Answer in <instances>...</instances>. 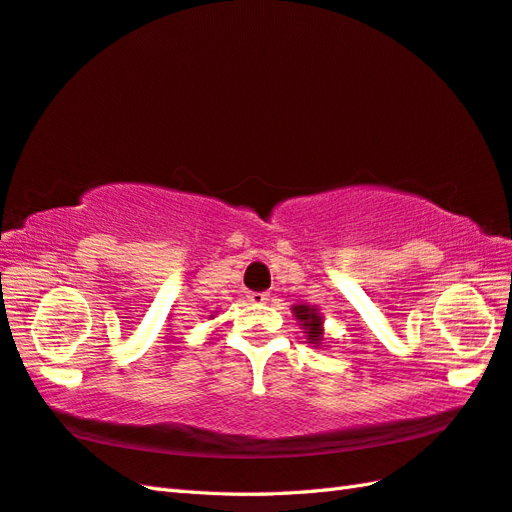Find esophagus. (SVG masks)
Returning <instances> with one entry per match:
<instances>
[{
    "instance_id": "34e87169",
    "label": "esophagus",
    "mask_w": 512,
    "mask_h": 512,
    "mask_svg": "<svg viewBox=\"0 0 512 512\" xmlns=\"http://www.w3.org/2000/svg\"><path fill=\"white\" fill-rule=\"evenodd\" d=\"M268 299H270V296L266 292H251V294H248V301L255 303V305H264V303H268Z\"/></svg>"
}]
</instances>
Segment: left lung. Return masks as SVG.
<instances>
[{
    "mask_svg": "<svg viewBox=\"0 0 512 512\" xmlns=\"http://www.w3.org/2000/svg\"><path fill=\"white\" fill-rule=\"evenodd\" d=\"M294 316L299 323L303 325L305 334H307V342L314 344V347H320V342H323V316L318 314L316 307L312 305H294Z\"/></svg>",
    "mask_w": 512,
    "mask_h": 512,
    "instance_id": "left-lung-1",
    "label": "left lung"
}]
</instances>
